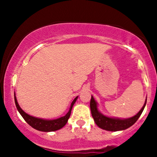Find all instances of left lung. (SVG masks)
<instances>
[{"label": "left lung", "mask_w": 157, "mask_h": 157, "mask_svg": "<svg viewBox=\"0 0 157 157\" xmlns=\"http://www.w3.org/2000/svg\"><path fill=\"white\" fill-rule=\"evenodd\" d=\"M146 102L147 99H145V102L144 103V105L142 106L141 110L136 115H134V117H131L125 119L110 117L102 114L99 111L98 103L94 99L93 96H91V102H90V109H91V115H92V117L94 118L95 123L100 128L109 131H123L128 128L131 126H132L135 122L137 121L139 117L142 114V111H143L144 109H145V105H146Z\"/></svg>", "instance_id": "left-lung-1"}]
</instances>
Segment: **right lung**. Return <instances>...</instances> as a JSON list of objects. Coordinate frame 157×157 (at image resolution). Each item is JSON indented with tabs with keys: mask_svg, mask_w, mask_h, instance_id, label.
Masks as SVG:
<instances>
[{
	"mask_svg": "<svg viewBox=\"0 0 157 157\" xmlns=\"http://www.w3.org/2000/svg\"><path fill=\"white\" fill-rule=\"evenodd\" d=\"M77 98H78V96L75 97V100H73L72 102H71L69 111H68V112L66 113L65 116L61 117H59L57 119H55V120H46V119L35 117L31 116V115L28 114V113L25 112V111L20 107L15 93V102L16 107H17V111H18L19 113H21V116H22L23 118L25 120V121H26L30 126H32L33 128L40 131H44V132H50V131H57L59 130V129L62 128L67 123L68 118L70 117V115H71V109H72L74 104L75 103Z\"/></svg>",
	"mask_w": 157,
	"mask_h": 157,
	"instance_id": "obj_1",
	"label": "right lung"
}]
</instances>
